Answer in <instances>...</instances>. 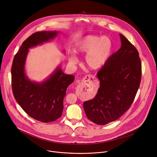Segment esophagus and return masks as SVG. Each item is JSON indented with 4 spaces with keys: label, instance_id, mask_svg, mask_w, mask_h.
Instances as JSON below:
<instances>
[{
    "label": "esophagus",
    "instance_id": "1",
    "mask_svg": "<svg viewBox=\"0 0 157 157\" xmlns=\"http://www.w3.org/2000/svg\"><path fill=\"white\" fill-rule=\"evenodd\" d=\"M90 78H93V79H95V77L94 76V75H86V77H84V80H86V79L89 80ZM87 81V80H86Z\"/></svg>",
    "mask_w": 157,
    "mask_h": 157
}]
</instances>
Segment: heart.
I'll list each match as a JSON object with an SVG mask.
<instances>
[{
    "label": "heart",
    "mask_w": 157,
    "mask_h": 157,
    "mask_svg": "<svg viewBox=\"0 0 157 157\" xmlns=\"http://www.w3.org/2000/svg\"><path fill=\"white\" fill-rule=\"evenodd\" d=\"M113 44L107 36L99 37L97 36H87L77 45L75 52L77 54H86L85 63L92 70L101 68L109 58ZM70 63H77L78 59L75 56H71Z\"/></svg>",
    "instance_id": "obj_1"
}]
</instances>
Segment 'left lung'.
I'll return each mask as SVG.
<instances>
[{
	"instance_id": "obj_1",
	"label": "left lung",
	"mask_w": 157,
	"mask_h": 157,
	"mask_svg": "<svg viewBox=\"0 0 157 157\" xmlns=\"http://www.w3.org/2000/svg\"><path fill=\"white\" fill-rule=\"evenodd\" d=\"M121 46L98 71L100 87L95 98L83 102L87 118L99 125L114 121L133 102L141 78L136 48L121 34Z\"/></svg>"
}]
</instances>
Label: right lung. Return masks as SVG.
<instances>
[{"label": "right lung", "mask_w": 157, "mask_h": 157, "mask_svg": "<svg viewBox=\"0 0 157 157\" xmlns=\"http://www.w3.org/2000/svg\"><path fill=\"white\" fill-rule=\"evenodd\" d=\"M58 33L46 31L33 33L22 43L12 65V89L15 99L27 114L43 123L61 117L67 87L75 77L64 74L58 67L45 81L32 82L25 74V66L29 48L54 39Z\"/></svg>", "instance_id": "1"}]
</instances>
